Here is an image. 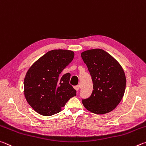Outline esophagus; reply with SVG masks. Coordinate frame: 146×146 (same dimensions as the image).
<instances>
[{
	"mask_svg": "<svg viewBox=\"0 0 146 146\" xmlns=\"http://www.w3.org/2000/svg\"><path fill=\"white\" fill-rule=\"evenodd\" d=\"M80 88H81V86L80 85H77V86H74V88L76 89V91H78L79 90H80Z\"/></svg>",
	"mask_w": 146,
	"mask_h": 146,
	"instance_id": "esophagus-1",
	"label": "esophagus"
}]
</instances>
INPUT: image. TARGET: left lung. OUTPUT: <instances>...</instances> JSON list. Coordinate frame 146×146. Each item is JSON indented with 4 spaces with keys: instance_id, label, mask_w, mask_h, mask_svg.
<instances>
[{
    "instance_id": "8db88e82",
    "label": "left lung",
    "mask_w": 146,
    "mask_h": 146,
    "mask_svg": "<svg viewBox=\"0 0 146 146\" xmlns=\"http://www.w3.org/2000/svg\"><path fill=\"white\" fill-rule=\"evenodd\" d=\"M81 58L92 76L94 88L88 98L82 99L84 106L96 114L110 112L124 96L126 80L123 69L115 59L100 48L84 51Z\"/></svg>"
}]
</instances>
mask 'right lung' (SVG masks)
<instances>
[{
	"mask_svg": "<svg viewBox=\"0 0 146 146\" xmlns=\"http://www.w3.org/2000/svg\"><path fill=\"white\" fill-rule=\"evenodd\" d=\"M74 53L68 50H52L36 61L24 79V95L29 105L40 115L59 113L66 102L76 96L69 84L70 74L61 75L72 61Z\"/></svg>",
	"mask_w": 146,
	"mask_h": 146,
	"instance_id": "obj_1",
	"label": "right lung"
}]
</instances>
